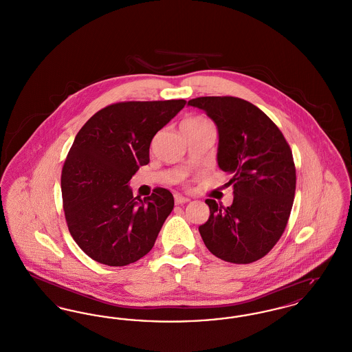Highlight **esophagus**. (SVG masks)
Wrapping results in <instances>:
<instances>
[{"instance_id":"34e87169","label":"esophagus","mask_w":352,"mask_h":352,"mask_svg":"<svg viewBox=\"0 0 352 352\" xmlns=\"http://www.w3.org/2000/svg\"><path fill=\"white\" fill-rule=\"evenodd\" d=\"M174 199H175V204H184V203H188V201H190L188 198H184V197L178 195V194L174 195Z\"/></svg>"}]
</instances>
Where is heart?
I'll list each match as a JSON object with an SVG mask.
<instances>
[{
  "mask_svg": "<svg viewBox=\"0 0 352 352\" xmlns=\"http://www.w3.org/2000/svg\"><path fill=\"white\" fill-rule=\"evenodd\" d=\"M211 125V122L207 118H188L184 120L182 122V131H190V129H199V128H204Z\"/></svg>",
  "mask_w": 352,
  "mask_h": 352,
  "instance_id": "obj_1",
  "label": "heart"
}]
</instances>
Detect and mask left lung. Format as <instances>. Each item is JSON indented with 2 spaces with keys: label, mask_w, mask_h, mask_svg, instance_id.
I'll use <instances>...</instances> for the list:
<instances>
[{
  "label": "left lung",
  "mask_w": 352,
  "mask_h": 352,
  "mask_svg": "<svg viewBox=\"0 0 352 352\" xmlns=\"http://www.w3.org/2000/svg\"><path fill=\"white\" fill-rule=\"evenodd\" d=\"M188 105L218 126V165L232 175L234 201L207 199L210 218L199 227L208 251L234 264L264 257L284 234L296 192V166L284 134L252 102L204 96Z\"/></svg>",
  "instance_id": "obj_1"
}]
</instances>
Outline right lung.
I'll return each mask as SVG.
<instances>
[{
	"mask_svg": "<svg viewBox=\"0 0 352 352\" xmlns=\"http://www.w3.org/2000/svg\"><path fill=\"white\" fill-rule=\"evenodd\" d=\"M184 100L122 101L96 112L76 134L62 170L68 231L92 260L124 267L151 252L174 207L162 187L133 197L135 171L149 164L155 133Z\"/></svg>",
	"mask_w": 352,
	"mask_h": 352,
	"instance_id": "right-lung-1",
	"label": "right lung"
}]
</instances>
